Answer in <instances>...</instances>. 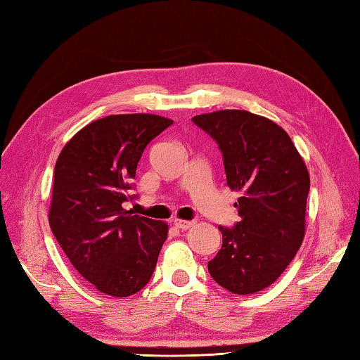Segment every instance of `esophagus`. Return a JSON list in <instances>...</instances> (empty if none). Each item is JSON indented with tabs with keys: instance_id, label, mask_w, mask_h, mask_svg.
I'll use <instances>...</instances> for the list:
<instances>
[{
	"instance_id": "esophagus-1",
	"label": "esophagus",
	"mask_w": 360,
	"mask_h": 360,
	"mask_svg": "<svg viewBox=\"0 0 360 360\" xmlns=\"http://www.w3.org/2000/svg\"><path fill=\"white\" fill-rule=\"evenodd\" d=\"M173 224L178 227V229H181V231H187V229H190L192 227L193 224H195V221H187V219H179V218H176L174 221H173Z\"/></svg>"
}]
</instances>
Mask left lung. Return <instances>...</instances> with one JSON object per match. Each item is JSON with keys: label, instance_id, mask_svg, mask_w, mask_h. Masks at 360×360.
I'll return each mask as SVG.
<instances>
[{"label": "left lung", "instance_id": "1", "mask_svg": "<svg viewBox=\"0 0 360 360\" xmlns=\"http://www.w3.org/2000/svg\"><path fill=\"white\" fill-rule=\"evenodd\" d=\"M223 153L227 186L240 192V221L218 227L223 246L207 263L229 292L248 295L277 280L307 231L309 173L289 134L271 119L244 110H221L192 119Z\"/></svg>", "mask_w": 360, "mask_h": 360}]
</instances>
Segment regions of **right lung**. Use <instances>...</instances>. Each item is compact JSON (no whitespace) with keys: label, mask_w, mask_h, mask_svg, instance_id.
<instances>
[{"label":"right lung","mask_w":360,"mask_h":360,"mask_svg":"<svg viewBox=\"0 0 360 360\" xmlns=\"http://www.w3.org/2000/svg\"><path fill=\"white\" fill-rule=\"evenodd\" d=\"M173 124L156 114H112L83 127L53 168L49 226L83 278L111 297L147 285L168 224L124 209L145 147Z\"/></svg>","instance_id":"right-lung-1"}]
</instances>
